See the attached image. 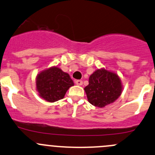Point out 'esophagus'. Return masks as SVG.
I'll return each mask as SVG.
<instances>
[{
    "instance_id": "34e87169",
    "label": "esophagus",
    "mask_w": 155,
    "mask_h": 155,
    "mask_svg": "<svg viewBox=\"0 0 155 155\" xmlns=\"http://www.w3.org/2000/svg\"><path fill=\"white\" fill-rule=\"evenodd\" d=\"M75 83H76V85H82V81L78 79V80L75 81Z\"/></svg>"
}]
</instances>
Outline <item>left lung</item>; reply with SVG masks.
Wrapping results in <instances>:
<instances>
[{
	"instance_id": "1",
	"label": "left lung",
	"mask_w": 155,
	"mask_h": 155,
	"mask_svg": "<svg viewBox=\"0 0 155 155\" xmlns=\"http://www.w3.org/2000/svg\"><path fill=\"white\" fill-rule=\"evenodd\" d=\"M84 90L90 104L97 107H104L120 96L123 85L117 73L101 68L89 76L88 85Z\"/></svg>"
}]
</instances>
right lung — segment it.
Masks as SVG:
<instances>
[{
	"mask_svg": "<svg viewBox=\"0 0 155 155\" xmlns=\"http://www.w3.org/2000/svg\"><path fill=\"white\" fill-rule=\"evenodd\" d=\"M38 95L48 102H55L64 98L67 90L74 85L68 73L58 67L42 70L35 79Z\"/></svg>",
	"mask_w": 155,
	"mask_h": 155,
	"instance_id": "obj_1",
	"label": "right lung"
}]
</instances>
